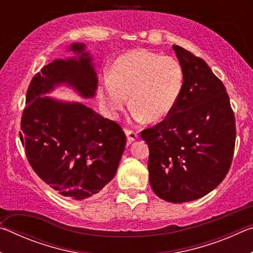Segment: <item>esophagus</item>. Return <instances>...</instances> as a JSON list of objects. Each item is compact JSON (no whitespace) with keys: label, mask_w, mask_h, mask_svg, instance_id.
Segmentation results:
<instances>
[{"label":"esophagus","mask_w":253,"mask_h":253,"mask_svg":"<svg viewBox=\"0 0 253 253\" xmlns=\"http://www.w3.org/2000/svg\"><path fill=\"white\" fill-rule=\"evenodd\" d=\"M125 134L127 136V143L128 144L132 143V142H134V140L137 139V137H138V135H137L135 131L128 129V128H126V129H125Z\"/></svg>","instance_id":"obj_1"}]
</instances>
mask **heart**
I'll return each mask as SVG.
<instances>
[{"label": "heart", "mask_w": 253, "mask_h": 253, "mask_svg": "<svg viewBox=\"0 0 253 253\" xmlns=\"http://www.w3.org/2000/svg\"><path fill=\"white\" fill-rule=\"evenodd\" d=\"M184 87V70L177 59L147 50H131L115 60L99 88L111 114L121 111L129 96L137 118L147 123L165 119L176 107Z\"/></svg>", "instance_id": "b5f03b06"}]
</instances>
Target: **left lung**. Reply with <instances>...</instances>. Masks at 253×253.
Listing matches in <instances>:
<instances>
[{"label":"left lung","mask_w":253,"mask_h":253,"mask_svg":"<svg viewBox=\"0 0 253 253\" xmlns=\"http://www.w3.org/2000/svg\"><path fill=\"white\" fill-rule=\"evenodd\" d=\"M184 70L176 107L140 136L149 148V183L162 200L203 198L223 181L232 163L235 118L224 84L202 58L173 45Z\"/></svg>","instance_id":"8db88e82"}]
</instances>
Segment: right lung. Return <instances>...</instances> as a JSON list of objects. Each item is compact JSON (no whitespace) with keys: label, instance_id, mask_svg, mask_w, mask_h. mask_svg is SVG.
<instances>
[{"label":"right lung","instance_id":"1","mask_svg":"<svg viewBox=\"0 0 253 253\" xmlns=\"http://www.w3.org/2000/svg\"><path fill=\"white\" fill-rule=\"evenodd\" d=\"M81 53L55 60L42 68L29 84L21 117L20 138L34 172L68 199L83 201L97 194L116 175L126 146V135L83 104H68L41 97L66 83L84 97H92L97 76L84 44H72Z\"/></svg>","mask_w":253,"mask_h":253}]
</instances>
